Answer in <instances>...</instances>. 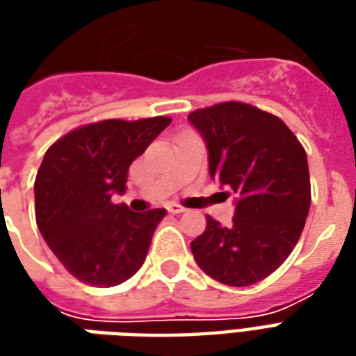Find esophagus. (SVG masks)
Wrapping results in <instances>:
<instances>
[{
  "label": "esophagus",
  "instance_id": "obj_1",
  "mask_svg": "<svg viewBox=\"0 0 356 356\" xmlns=\"http://www.w3.org/2000/svg\"><path fill=\"white\" fill-rule=\"evenodd\" d=\"M168 211L173 213V216H177V213H183L185 208H183V206H179V204H170V206H168Z\"/></svg>",
  "mask_w": 356,
  "mask_h": 356
}]
</instances>
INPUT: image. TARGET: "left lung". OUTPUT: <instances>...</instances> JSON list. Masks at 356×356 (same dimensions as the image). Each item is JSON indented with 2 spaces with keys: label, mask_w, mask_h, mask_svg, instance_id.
I'll use <instances>...</instances> for the list:
<instances>
[{
  "label": "left lung",
  "mask_w": 356,
  "mask_h": 356,
  "mask_svg": "<svg viewBox=\"0 0 356 356\" xmlns=\"http://www.w3.org/2000/svg\"><path fill=\"white\" fill-rule=\"evenodd\" d=\"M188 122L208 147L209 175L234 194L232 225L208 217L191 242L198 267L227 286H250L280 267L298 244L311 206L305 148L280 118L219 102Z\"/></svg>",
  "instance_id": "obj_1"
}]
</instances>
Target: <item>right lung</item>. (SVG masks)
I'll return each mask as SVG.
<instances>
[{
	"label": "right lung",
	"mask_w": 356,
	"mask_h": 356,
	"mask_svg": "<svg viewBox=\"0 0 356 356\" xmlns=\"http://www.w3.org/2000/svg\"><path fill=\"white\" fill-rule=\"evenodd\" d=\"M171 124L156 116L83 125L51 145L35 175V223L51 252L80 282L110 288L145 263L165 209L114 204L127 170Z\"/></svg>",
	"instance_id": "right-lung-1"
}]
</instances>
